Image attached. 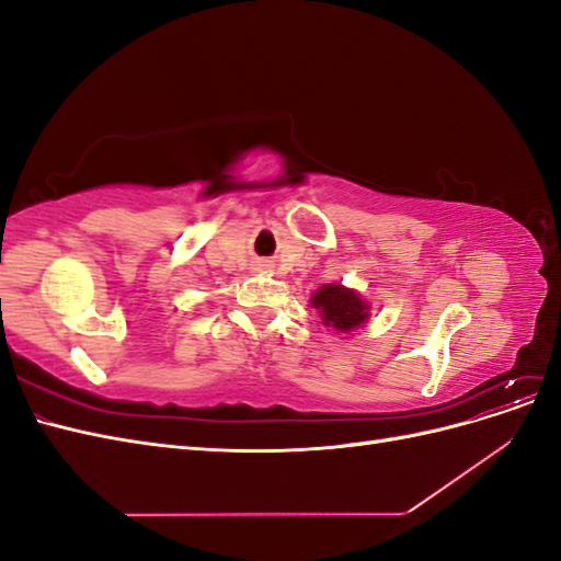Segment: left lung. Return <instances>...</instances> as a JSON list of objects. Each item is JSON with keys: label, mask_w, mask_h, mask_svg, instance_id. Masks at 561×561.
<instances>
[{"label": "left lung", "mask_w": 561, "mask_h": 561, "mask_svg": "<svg viewBox=\"0 0 561 561\" xmlns=\"http://www.w3.org/2000/svg\"><path fill=\"white\" fill-rule=\"evenodd\" d=\"M311 307L318 311L322 328L336 334H351L369 320V301L358 290L342 283H328L311 295Z\"/></svg>", "instance_id": "8db88e82"}]
</instances>
